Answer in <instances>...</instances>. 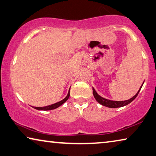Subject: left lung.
<instances>
[{"label": "left lung", "instance_id": "obj_1", "mask_svg": "<svg viewBox=\"0 0 156 156\" xmlns=\"http://www.w3.org/2000/svg\"><path fill=\"white\" fill-rule=\"evenodd\" d=\"M144 83V81L142 83V86H140V89L137 91V93L134 95L133 98H131L130 99L127 100H124V101H114V100H108L106 99V98H104L100 96V95H98V93L95 91V88L93 87V96H94L95 99L97 100V102L98 103H100V105H102V106L107 107H109V108H118V107H124L128 105V104H130L131 102H133L134 100L135 99L136 97L137 96L138 93H140L141 88H142V86Z\"/></svg>", "mask_w": 156, "mask_h": 156}]
</instances>
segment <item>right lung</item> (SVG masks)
<instances>
[{"label": "right lung", "mask_w": 156, "mask_h": 156, "mask_svg": "<svg viewBox=\"0 0 156 156\" xmlns=\"http://www.w3.org/2000/svg\"><path fill=\"white\" fill-rule=\"evenodd\" d=\"M70 88L68 90V95H67V96L63 100H61V101H59V102H56V103H54V104L48 105V106H46V107H33L35 109L40 110V111H48V110H52V109H55L58 108V107H59L60 106H61L62 105L64 104V103L68 100L69 97H70Z\"/></svg>", "instance_id": "1"}]
</instances>
